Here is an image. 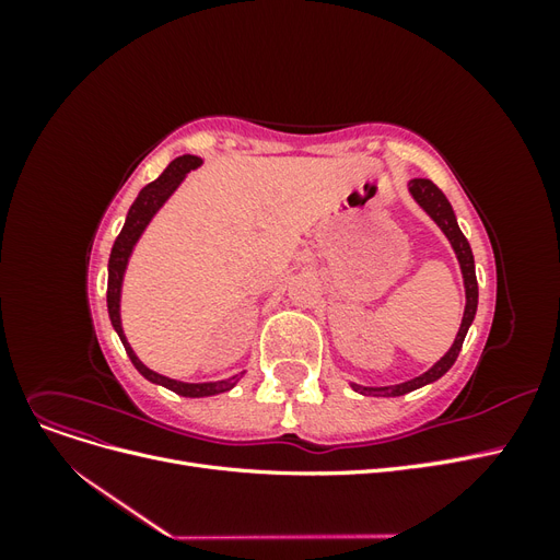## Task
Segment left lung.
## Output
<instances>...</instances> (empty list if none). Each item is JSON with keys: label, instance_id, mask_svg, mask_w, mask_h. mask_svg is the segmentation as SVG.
Returning a JSON list of instances; mask_svg holds the SVG:
<instances>
[{"label": "left lung", "instance_id": "left-lung-1", "mask_svg": "<svg viewBox=\"0 0 560 560\" xmlns=\"http://www.w3.org/2000/svg\"><path fill=\"white\" fill-rule=\"evenodd\" d=\"M409 194L413 196V200L418 202V206L434 219V224L444 231V235H446L453 252H455L457 261H460L463 280H465V296H467L465 313H463V325H460V329H457V336H455L451 350L432 369H428L425 374H420V376L406 381V383H399V385H385V387H364V385H354L352 383V387L358 389V393H362V395L399 397V395L411 393V389H418L422 385L434 383L436 378H442L446 371L453 366V362L457 360V354H460V348H463V341H465V336H467V329H469V325L474 322V315H477L479 284H477V273H474V254H471V247H469L467 238L463 235L460 226H457V219H455V212L451 208L448 198L442 194V189H439L434 182L420 179V177L409 182Z\"/></svg>", "mask_w": 560, "mask_h": 560}]
</instances>
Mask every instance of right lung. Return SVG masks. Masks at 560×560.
Returning <instances> with one entry per match:
<instances>
[{"instance_id":"add662e5","label":"right lung","mask_w":560,"mask_h":560,"mask_svg":"<svg viewBox=\"0 0 560 560\" xmlns=\"http://www.w3.org/2000/svg\"><path fill=\"white\" fill-rule=\"evenodd\" d=\"M200 163L202 161L198 156H189V154L179 156L165 167L159 179L147 184L144 189L138 194V198H135V202L128 210V217H126V224H124L121 233H118V238L114 241V247H112V254H109V280H107L109 319H112V327L116 329L118 338H121V343L128 352L130 362L135 364V369H138L147 381L173 389V393H177L182 397H212V395H219V393H226V389H231L235 383H238V378L243 374H235L226 381H214V383H182V381H175V378L161 376V374H156V371H151L149 366H144L138 354L132 352L130 343L126 341V336H124V327H121V284H124V273H126V266H128V259H130L135 243L140 241V235L144 233V229L149 226L151 219H154V214L163 208V202L175 194V189L182 184L186 173L196 171Z\"/></svg>"}]
</instances>
